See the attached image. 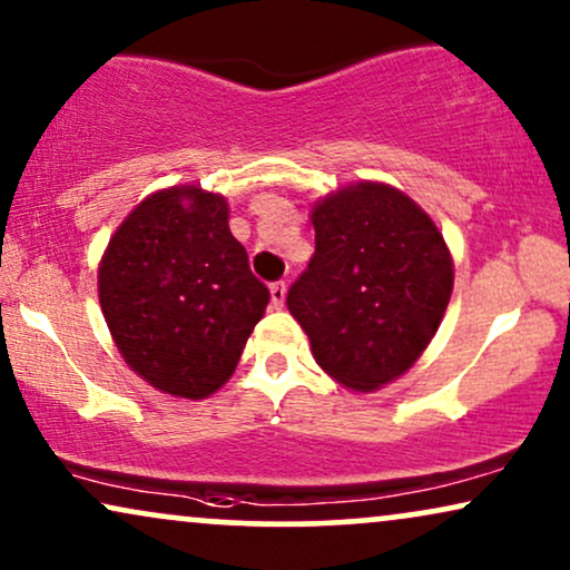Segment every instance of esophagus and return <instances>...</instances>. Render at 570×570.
I'll list each match as a JSON object with an SVG mask.
<instances>
[{
	"instance_id": "esophagus-1",
	"label": "esophagus",
	"mask_w": 570,
	"mask_h": 570,
	"mask_svg": "<svg viewBox=\"0 0 570 570\" xmlns=\"http://www.w3.org/2000/svg\"><path fill=\"white\" fill-rule=\"evenodd\" d=\"M271 299H273V307H284V299H286V284H284V281H276V284H271Z\"/></svg>"
}]
</instances>
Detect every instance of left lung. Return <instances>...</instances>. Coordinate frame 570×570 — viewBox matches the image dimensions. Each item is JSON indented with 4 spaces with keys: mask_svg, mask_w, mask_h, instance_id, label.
Masks as SVG:
<instances>
[{
    "mask_svg": "<svg viewBox=\"0 0 570 570\" xmlns=\"http://www.w3.org/2000/svg\"><path fill=\"white\" fill-rule=\"evenodd\" d=\"M315 252L286 305L315 363L338 384L371 392L429 347L452 294L444 236L413 199L357 184L313 207Z\"/></svg>",
    "mask_w": 570,
    "mask_h": 570,
    "instance_id": "1",
    "label": "left lung"
}]
</instances>
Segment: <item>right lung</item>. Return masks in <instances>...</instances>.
<instances>
[{
  "label": "right lung",
  "mask_w": 570,
  "mask_h": 570,
  "mask_svg": "<svg viewBox=\"0 0 570 570\" xmlns=\"http://www.w3.org/2000/svg\"><path fill=\"white\" fill-rule=\"evenodd\" d=\"M268 302L228 228L226 199L197 186L144 199L99 265V305L120 355L186 400L226 384Z\"/></svg>",
  "instance_id": "add662e5"
}]
</instances>
